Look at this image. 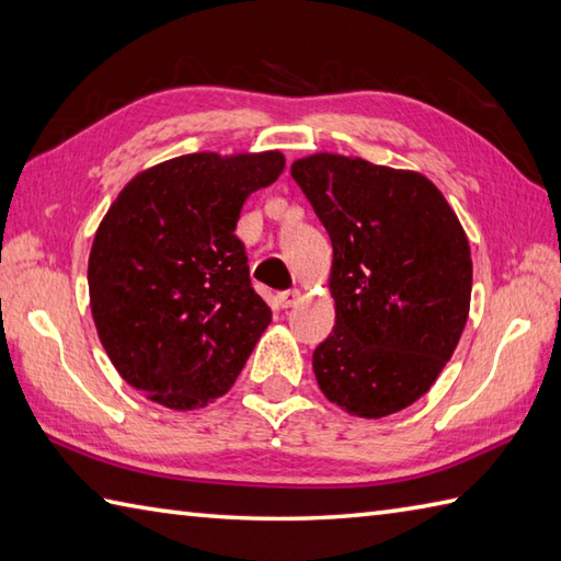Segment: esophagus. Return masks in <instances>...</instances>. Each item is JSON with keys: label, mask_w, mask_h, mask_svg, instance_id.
Listing matches in <instances>:
<instances>
[{"label": "esophagus", "mask_w": 561, "mask_h": 561, "mask_svg": "<svg viewBox=\"0 0 561 561\" xmlns=\"http://www.w3.org/2000/svg\"><path fill=\"white\" fill-rule=\"evenodd\" d=\"M297 300H300V290H285V293H278V297H276V302H278V307H283V310L295 307Z\"/></svg>", "instance_id": "esophagus-1"}]
</instances>
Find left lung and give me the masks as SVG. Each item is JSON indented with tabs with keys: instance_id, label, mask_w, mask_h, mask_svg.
<instances>
[{
	"instance_id": "1",
	"label": "left lung",
	"mask_w": 561,
	"mask_h": 561,
	"mask_svg": "<svg viewBox=\"0 0 561 561\" xmlns=\"http://www.w3.org/2000/svg\"><path fill=\"white\" fill-rule=\"evenodd\" d=\"M290 174L327 227L334 331L312 353L319 390L382 419L424 397L470 314L472 254L455 210L411 169L317 152Z\"/></svg>"
}]
</instances>
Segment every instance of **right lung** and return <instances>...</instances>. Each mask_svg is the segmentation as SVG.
<instances>
[{
    "mask_svg": "<svg viewBox=\"0 0 561 561\" xmlns=\"http://www.w3.org/2000/svg\"><path fill=\"white\" fill-rule=\"evenodd\" d=\"M283 169L278 150L181 154L111 203L89 254L91 317L118 375L150 402L208 407L271 324L234 227Z\"/></svg>",
    "mask_w": 561,
    "mask_h": 561,
    "instance_id": "add662e5",
    "label": "right lung"
}]
</instances>
